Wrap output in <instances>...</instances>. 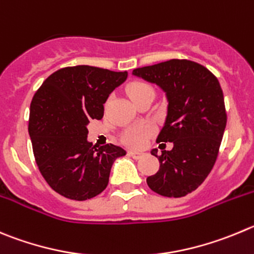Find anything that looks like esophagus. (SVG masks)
<instances>
[{
    "label": "esophagus",
    "mask_w": 254,
    "mask_h": 254,
    "mask_svg": "<svg viewBox=\"0 0 254 254\" xmlns=\"http://www.w3.org/2000/svg\"><path fill=\"white\" fill-rule=\"evenodd\" d=\"M127 155L131 156V158H134V159H140L141 156L144 155V153H141V151L130 150V151H127Z\"/></svg>",
    "instance_id": "obj_1"
}]
</instances>
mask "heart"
<instances>
[{
  "label": "heart",
  "instance_id": "heart-1",
  "mask_svg": "<svg viewBox=\"0 0 254 254\" xmlns=\"http://www.w3.org/2000/svg\"><path fill=\"white\" fill-rule=\"evenodd\" d=\"M127 94L132 103L136 105L141 101L148 100V99L155 98V90L148 82L141 81V80H134L129 82L127 86ZM151 135V129L146 125H136L125 130L122 135V141L127 146L131 148H140L146 143Z\"/></svg>",
  "mask_w": 254,
  "mask_h": 254
}]
</instances>
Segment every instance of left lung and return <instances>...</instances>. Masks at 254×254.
<instances>
[{
	"label": "left lung",
	"instance_id": "obj_1",
	"mask_svg": "<svg viewBox=\"0 0 254 254\" xmlns=\"http://www.w3.org/2000/svg\"><path fill=\"white\" fill-rule=\"evenodd\" d=\"M132 73L159 85L169 101L165 125L156 143L174 146L162 150L160 155L158 149L151 151L160 168L146 178V183L163 196H186L204 182L219 153L227 124L219 81L200 64L179 59L135 68Z\"/></svg>",
	"mask_w": 254,
	"mask_h": 254
}]
</instances>
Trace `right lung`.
<instances>
[{
    "instance_id": "obj_1",
    "label": "right lung",
    "mask_w": 254,
    "mask_h": 254,
    "mask_svg": "<svg viewBox=\"0 0 254 254\" xmlns=\"http://www.w3.org/2000/svg\"><path fill=\"white\" fill-rule=\"evenodd\" d=\"M127 72L95 66H67L51 73L35 92L28 134L40 173L56 193L86 200L108 187L114 160L125 155L114 144L87 143V124L104 116L110 92Z\"/></svg>"
}]
</instances>
